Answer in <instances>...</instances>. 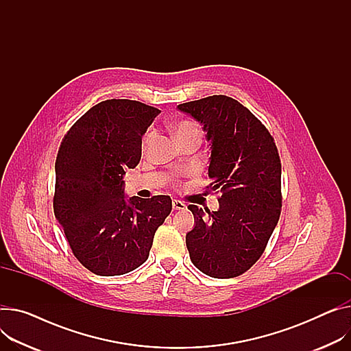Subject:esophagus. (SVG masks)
I'll return each mask as SVG.
<instances>
[{
  "label": "esophagus",
  "instance_id": "34e87169",
  "mask_svg": "<svg viewBox=\"0 0 351 351\" xmlns=\"http://www.w3.org/2000/svg\"><path fill=\"white\" fill-rule=\"evenodd\" d=\"M185 206H186V205H185L182 201H178V199H174V201H173V208L177 209V210L185 209Z\"/></svg>",
  "mask_w": 351,
  "mask_h": 351
}]
</instances>
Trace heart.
I'll return each mask as SVG.
<instances>
[{"label":"heart","mask_w":351,"mask_h":351,"mask_svg":"<svg viewBox=\"0 0 351 351\" xmlns=\"http://www.w3.org/2000/svg\"><path fill=\"white\" fill-rule=\"evenodd\" d=\"M174 134H176V139L182 138V136H188V134H199V136H201V129L197 123H194L191 121H182L174 128ZM150 136H152V134L149 133L146 139H145V145L147 143Z\"/></svg>","instance_id":"obj_1"}]
</instances>
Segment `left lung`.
<instances>
[{
  "label": "left lung",
  "mask_w": 351,
  "mask_h": 351,
  "mask_svg": "<svg viewBox=\"0 0 351 351\" xmlns=\"http://www.w3.org/2000/svg\"><path fill=\"white\" fill-rule=\"evenodd\" d=\"M206 132L209 191L218 210L190 205L194 229L185 236L193 264L213 278L246 273L261 257L281 213V161L265 126L239 101L212 95L180 104Z\"/></svg>",
  "instance_id": "8db88e82"
}]
</instances>
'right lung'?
I'll list each match as a JSON object with an SVG mask.
<instances>
[{
    "instance_id": "obj_1",
    "label": "right lung",
    "mask_w": 351,
    "mask_h": 351,
    "mask_svg": "<svg viewBox=\"0 0 351 351\" xmlns=\"http://www.w3.org/2000/svg\"><path fill=\"white\" fill-rule=\"evenodd\" d=\"M160 110L139 101L106 99L64 136L56 158L53 209L69 245L86 268L111 277L142 265L171 198L125 195V170L142 157V138Z\"/></svg>"
}]
</instances>
